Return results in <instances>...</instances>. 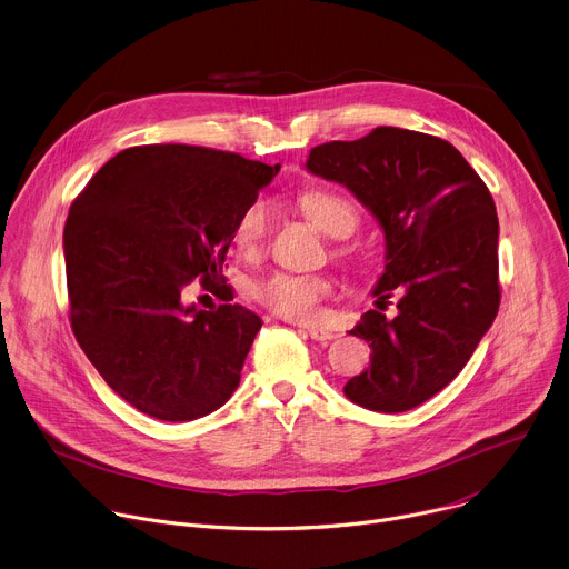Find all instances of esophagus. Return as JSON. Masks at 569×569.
Instances as JSON below:
<instances>
[{"instance_id": "obj_1", "label": "esophagus", "mask_w": 569, "mask_h": 569, "mask_svg": "<svg viewBox=\"0 0 569 569\" xmlns=\"http://www.w3.org/2000/svg\"><path fill=\"white\" fill-rule=\"evenodd\" d=\"M306 336H308L310 340H317V342H329V340H333V338H336V333H333V331H329V329H319V327H310V329H306Z\"/></svg>"}]
</instances>
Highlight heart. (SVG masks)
Returning a JSON list of instances; mask_svg holds the SVG:
<instances>
[{
  "label": "heart",
  "instance_id": "1",
  "mask_svg": "<svg viewBox=\"0 0 569 569\" xmlns=\"http://www.w3.org/2000/svg\"><path fill=\"white\" fill-rule=\"evenodd\" d=\"M306 218L329 238H347L356 229L353 207L336 193L308 191L299 198ZM268 236V211L261 202L240 216L233 242L242 257H254L263 250ZM333 292V281L319 274L272 272L252 283V297L274 315L290 321H312L321 315V301Z\"/></svg>",
  "mask_w": 569,
  "mask_h": 569
}]
</instances>
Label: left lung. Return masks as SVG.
I'll list each match as a JSON object with an SVG mask.
<instances>
[{"mask_svg":"<svg viewBox=\"0 0 569 569\" xmlns=\"http://www.w3.org/2000/svg\"><path fill=\"white\" fill-rule=\"evenodd\" d=\"M306 171L371 211L385 233L371 295L376 306L399 295L393 318L369 310L349 331L369 342L371 365L345 396L373 412H408L457 378L498 315L496 202L452 143L391 126L315 146Z\"/></svg>","mask_w":569,"mask_h":569,"instance_id":"1","label":"left lung"}]
</instances>
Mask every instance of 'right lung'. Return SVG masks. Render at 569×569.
<instances>
[{
  "mask_svg": "<svg viewBox=\"0 0 569 569\" xmlns=\"http://www.w3.org/2000/svg\"><path fill=\"white\" fill-rule=\"evenodd\" d=\"M279 169L200 146H134L73 200L62 233L71 329L139 412L196 421L236 391L261 317L240 303L200 310L184 292L200 279L216 295L240 216Z\"/></svg>",
  "mask_w": 569,
  "mask_h": 569,
  "instance_id": "1",
  "label": "right lung"
}]
</instances>
